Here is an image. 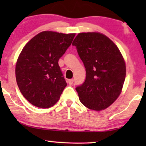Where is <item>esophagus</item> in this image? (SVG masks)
<instances>
[{"label":"esophagus","mask_w":146,"mask_h":146,"mask_svg":"<svg viewBox=\"0 0 146 146\" xmlns=\"http://www.w3.org/2000/svg\"><path fill=\"white\" fill-rule=\"evenodd\" d=\"M68 84H69L70 85H71V84H73V82H74V80H73V79H71V80H68Z\"/></svg>","instance_id":"esophagus-1"}]
</instances>
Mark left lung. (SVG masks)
Segmentation results:
<instances>
[{"label":"left lung","instance_id":"obj_1","mask_svg":"<svg viewBox=\"0 0 146 146\" xmlns=\"http://www.w3.org/2000/svg\"><path fill=\"white\" fill-rule=\"evenodd\" d=\"M72 45L86 68L84 82L75 88L80 102L89 109H106L119 96L125 81L121 52L108 37L97 32L78 33Z\"/></svg>","mask_w":146,"mask_h":146}]
</instances>
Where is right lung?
I'll return each instance as SVG.
<instances>
[{"label": "right lung", "mask_w": 146, "mask_h": 146, "mask_svg": "<svg viewBox=\"0 0 146 146\" xmlns=\"http://www.w3.org/2000/svg\"><path fill=\"white\" fill-rule=\"evenodd\" d=\"M75 33L42 31L27 43L16 65L17 84L29 103L42 108L53 106L66 86L58 60Z\"/></svg>", "instance_id": "add662e5"}]
</instances>
